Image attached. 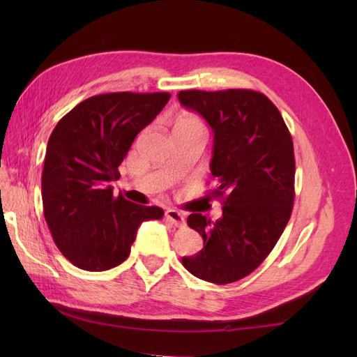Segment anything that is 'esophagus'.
Listing matches in <instances>:
<instances>
[{"mask_svg": "<svg viewBox=\"0 0 357 357\" xmlns=\"http://www.w3.org/2000/svg\"><path fill=\"white\" fill-rule=\"evenodd\" d=\"M165 218H167L172 225L177 226V228H185V226H186L185 215H183L181 213H178L177 210H167V211H165Z\"/></svg>", "mask_w": 357, "mask_h": 357, "instance_id": "34e87169", "label": "esophagus"}]
</instances>
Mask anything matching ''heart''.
Masks as SVG:
<instances>
[{
	"label": "heart",
	"mask_w": 357,
	"mask_h": 357,
	"mask_svg": "<svg viewBox=\"0 0 357 357\" xmlns=\"http://www.w3.org/2000/svg\"><path fill=\"white\" fill-rule=\"evenodd\" d=\"M176 131H186V132H202L205 134V126L198 116L186 114L181 116L176 122L174 132Z\"/></svg>",
	"instance_id": "obj_1"
}]
</instances>
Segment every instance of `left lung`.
<instances>
[{
    "label": "left lung",
    "mask_w": 357,
    "mask_h": 357,
    "mask_svg": "<svg viewBox=\"0 0 357 357\" xmlns=\"http://www.w3.org/2000/svg\"><path fill=\"white\" fill-rule=\"evenodd\" d=\"M177 96L213 129L210 169L218 188L211 195L223 198V214L215 222L198 213L188 218L204 247L181 264L205 282L234 283L265 261L290 219L294 142L278 109L261 92L192 89Z\"/></svg>",
    "instance_id": "8db88e82"
}]
</instances>
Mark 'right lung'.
<instances>
[{"instance_id": "obj_1", "label": "right lung", "mask_w": 357, "mask_h": 357, "mask_svg": "<svg viewBox=\"0 0 357 357\" xmlns=\"http://www.w3.org/2000/svg\"><path fill=\"white\" fill-rule=\"evenodd\" d=\"M168 92H113L82 101L49 138L41 176L43 211L53 241L84 271H107L131 253L139 225L164 210L113 197L112 181L137 134L169 100Z\"/></svg>"}]
</instances>
